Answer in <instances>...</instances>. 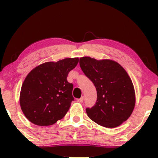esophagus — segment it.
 Listing matches in <instances>:
<instances>
[{
  "label": "esophagus",
  "mask_w": 158,
  "mask_h": 158,
  "mask_svg": "<svg viewBox=\"0 0 158 158\" xmlns=\"http://www.w3.org/2000/svg\"><path fill=\"white\" fill-rule=\"evenodd\" d=\"M77 101L79 103H83V97H81V98L77 99Z\"/></svg>",
  "instance_id": "obj_1"
}]
</instances>
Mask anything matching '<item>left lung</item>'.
Wrapping results in <instances>:
<instances>
[{
	"label": "left lung",
	"mask_w": 158,
	"mask_h": 158,
	"mask_svg": "<svg viewBox=\"0 0 158 158\" xmlns=\"http://www.w3.org/2000/svg\"><path fill=\"white\" fill-rule=\"evenodd\" d=\"M79 63L97 91L95 105L85 109L88 117L107 128H114L128 119L135 108V93L126 70L110 60L83 57Z\"/></svg>",
	"instance_id": "left-lung-1"
}]
</instances>
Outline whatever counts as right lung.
Wrapping results in <instances>:
<instances>
[{
    "instance_id": "obj_1",
    "label": "right lung",
    "mask_w": 158,
    "mask_h": 158,
    "mask_svg": "<svg viewBox=\"0 0 158 158\" xmlns=\"http://www.w3.org/2000/svg\"><path fill=\"white\" fill-rule=\"evenodd\" d=\"M78 61L75 57L45 62L27 75L21 86L20 106L31 123L49 126L65 116L74 101L73 85L67 77Z\"/></svg>"
}]
</instances>
